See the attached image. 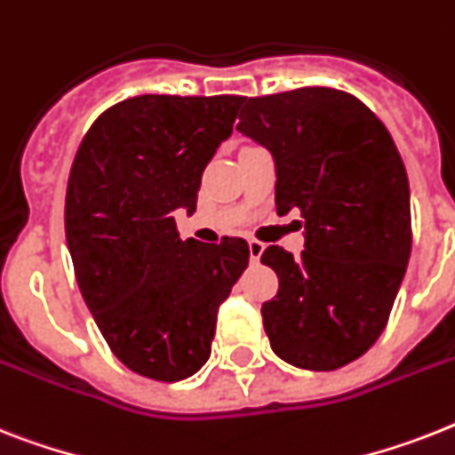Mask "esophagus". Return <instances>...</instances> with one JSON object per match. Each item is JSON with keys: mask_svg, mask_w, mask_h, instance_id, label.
<instances>
[{"mask_svg": "<svg viewBox=\"0 0 455 455\" xmlns=\"http://www.w3.org/2000/svg\"><path fill=\"white\" fill-rule=\"evenodd\" d=\"M247 247H250V259H252V264H257L261 257V252H264V243L250 238L247 240Z\"/></svg>", "mask_w": 455, "mask_h": 455, "instance_id": "esophagus-1", "label": "esophagus"}]
</instances>
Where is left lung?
<instances>
[{
	"label": "left lung",
	"instance_id": "8db88e82",
	"mask_svg": "<svg viewBox=\"0 0 455 455\" xmlns=\"http://www.w3.org/2000/svg\"><path fill=\"white\" fill-rule=\"evenodd\" d=\"M243 102L235 128L271 151L278 215L304 217L301 257L261 254L280 283L264 330L285 362L331 371L364 355L393 311L411 254L407 170L355 95L311 86Z\"/></svg>",
	"mask_w": 455,
	"mask_h": 455
}]
</instances>
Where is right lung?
Listing matches in <instances>:
<instances>
[{"instance_id":"obj_1","label":"right lung","mask_w":455,"mask_h":455,"mask_svg":"<svg viewBox=\"0 0 455 455\" xmlns=\"http://www.w3.org/2000/svg\"><path fill=\"white\" fill-rule=\"evenodd\" d=\"M240 95H138L79 144L65 198L74 275L107 346L135 374L175 383L208 362L217 311L247 268L243 238L177 234L201 177L234 131Z\"/></svg>"}]
</instances>
